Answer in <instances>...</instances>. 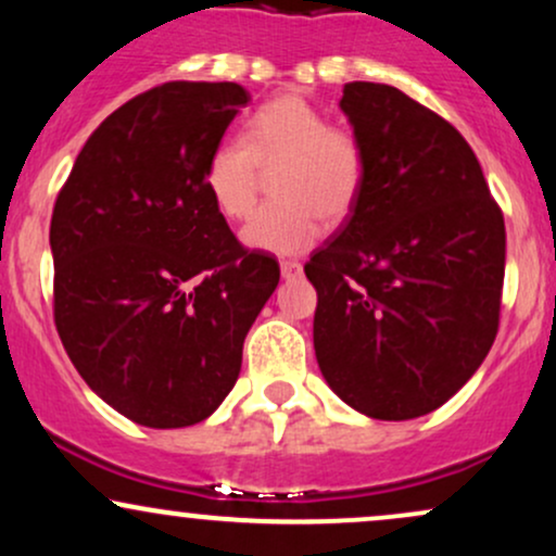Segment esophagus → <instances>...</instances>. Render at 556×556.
Segmentation results:
<instances>
[{"instance_id":"34e87169","label":"esophagus","mask_w":556,"mask_h":556,"mask_svg":"<svg viewBox=\"0 0 556 556\" xmlns=\"http://www.w3.org/2000/svg\"><path fill=\"white\" fill-rule=\"evenodd\" d=\"M279 269H282L285 279H298L300 274H303V266H300L298 261H282V264H279Z\"/></svg>"}]
</instances>
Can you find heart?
Wrapping results in <instances>:
<instances>
[{
    "instance_id": "1",
    "label": "heart",
    "mask_w": 556,
    "mask_h": 556,
    "mask_svg": "<svg viewBox=\"0 0 556 556\" xmlns=\"http://www.w3.org/2000/svg\"><path fill=\"white\" fill-rule=\"evenodd\" d=\"M266 172L274 201L242 227L253 251L300 253L316 240L318 219L342 225L366 180L361 140L300 93L261 104L242 138H222L203 167V188L227 219H245L256 206Z\"/></svg>"
}]
</instances>
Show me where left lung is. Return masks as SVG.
<instances>
[{
  "mask_svg": "<svg viewBox=\"0 0 556 556\" xmlns=\"http://www.w3.org/2000/svg\"><path fill=\"white\" fill-rule=\"evenodd\" d=\"M366 156L353 214L305 264L314 348L350 407L407 420L442 407L500 329L504 216L444 117L384 83L340 101Z\"/></svg>",
  "mask_w": 556,
  "mask_h": 556,
  "instance_id": "left-lung-1",
  "label": "left lung"
}]
</instances>
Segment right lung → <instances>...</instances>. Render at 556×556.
<instances>
[{
	"mask_svg": "<svg viewBox=\"0 0 556 556\" xmlns=\"http://www.w3.org/2000/svg\"><path fill=\"white\" fill-rule=\"evenodd\" d=\"M251 93L172 80L86 140L56 195L54 324L106 405L149 429L201 424L235 387L279 264L248 251L203 167Z\"/></svg>",
	"mask_w": 556,
	"mask_h": 556,
	"instance_id": "right-lung-1",
	"label": "right lung"
}]
</instances>
